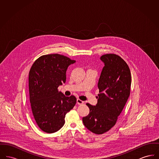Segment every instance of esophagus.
I'll use <instances>...</instances> for the list:
<instances>
[{"label":"esophagus","instance_id":"34e87169","mask_svg":"<svg viewBox=\"0 0 159 159\" xmlns=\"http://www.w3.org/2000/svg\"><path fill=\"white\" fill-rule=\"evenodd\" d=\"M83 103H84V101H82V100L79 99H77V104L78 105H82V104H83Z\"/></svg>","mask_w":159,"mask_h":159}]
</instances>
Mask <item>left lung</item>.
<instances>
[{"instance_id": "8db88e82", "label": "left lung", "mask_w": 159, "mask_h": 159, "mask_svg": "<svg viewBox=\"0 0 159 159\" xmlns=\"http://www.w3.org/2000/svg\"><path fill=\"white\" fill-rule=\"evenodd\" d=\"M104 67L99 79L98 102L87 103L89 114L82 119L85 127L95 134H102L116 125L129 97L131 74L127 63L116 54L101 57Z\"/></svg>"}]
</instances>
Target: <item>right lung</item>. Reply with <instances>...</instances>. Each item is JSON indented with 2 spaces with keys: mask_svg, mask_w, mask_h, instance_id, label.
I'll return each instance as SVG.
<instances>
[{
  "mask_svg": "<svg viewBox=\"0 0 159 159\" xmlns=\"http://www.w3.org/2000/svg\"><path fill=\"white\" fill-rule=\"evenodd\" d=\"M76 62L58 53L40 57L33 64L29 75L31 112L39 128L46 133L60 130L66 114L76 103V98L66 97L58 88L66 80L68 66Z\"/></svg>",
  "mask_w": 159,
  "mask_h": 159,
  "instance_id": "add662e5",
  "label": "right lung"
}]
</instances>
